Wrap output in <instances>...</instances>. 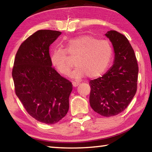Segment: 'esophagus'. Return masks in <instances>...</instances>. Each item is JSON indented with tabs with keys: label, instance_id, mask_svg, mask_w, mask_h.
I'll list each match as a JSON object with an SVG mask.
<instances>
[{
	"label": "esophagus",
	"instance_id": "1",
	"mask_svg": "<svg viewBox=\"0 0 152 152\" xmlns=\"http://www.w3.org/2000/svg\"><path fill=\"white\" fill-rule=\"evenodd\" d=\"M79 82H72V85H73V86H74V87H76V86H78V85H79Z\"/></svg>",
	"mask_w": 152,
	"mask_h": 152
}]
</instances>
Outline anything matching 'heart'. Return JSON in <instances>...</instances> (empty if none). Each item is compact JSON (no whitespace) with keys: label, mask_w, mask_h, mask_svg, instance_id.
<instances>
[{"label":"heart","mask_w":152,"mask_h":152,"mask_svg":"<svg viewBox=\"0 0 152 152\" xmlns=\"http://www.w3.org/2000/svg\"><path fill=\"white\" fill-rule=\"evenodd\" d=\"M67 53L71 57L76 58V68L70 74L72 78L79 79L87 76L89 78H94L107 70L112 60L113 48L107 41L99 40L89 35L68 40L66 50L57 48L50 53L51 64L64 76L70 74L72 67Z\"/></svg>","instance_id":"1"}]
</instances>
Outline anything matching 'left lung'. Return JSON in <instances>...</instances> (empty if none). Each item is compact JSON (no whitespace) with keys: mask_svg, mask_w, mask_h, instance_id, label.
Returning a JSON list of instances; mask_svg holds the SVG:
<instances>
[{"mask_svg":"<svg viewBox=\"0 0 152 152\" xmlns=\"http://www.w3.org/2000/svg\"><path fill=\"white\" fill-rule=\"evenodd\" d=\"M114 49L113 66L103 76L90 81V104L104 117L123 112L137 91L138 65L134 51L125 36L116 31L106 34Z\"/></svg>","mask_w":152,"mask_h":152,"instance_id":"obj_1","label":"left lung"}]
</instances>
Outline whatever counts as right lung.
<instances>
[{
  "mask_svg": "<svg viewBox=\"0 0 152 152\" xmlns=\"http://www.w3.org/2000/svg\"><path fill=\"white\" fill-rule=\"evenodd\" d=\"M61 34L39 30L29 36L17 51L12 72L17 97L31 116L45 124L66 116L72 91L71 82L51 67L50 46Z\"/></svg>",
  "mask_w": 152,
  "mask_h": 152,
  "instance_id": "right-lung-1",
  "label": "right lung"
}]
</instances>
